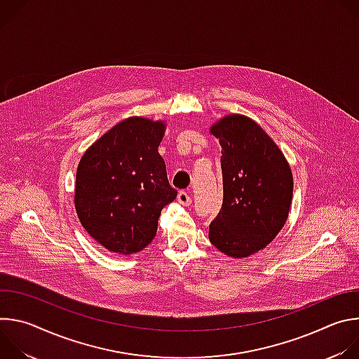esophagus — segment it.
Instances as JSON below:
<instances>
[{
    "label": "esophagus",
    "mask_w": 359,
    "mask_h": 359,
    "mask_svg": "<svg viewBox=\"0 0 359 359\" xmlns=\"http://www.w3.org/2000/svg\"><path fill=\"white\" fill-rule=\"evenodd\" d=\"M177 201L180 204H183V206H189V204H191V196L190 193L187 191H179L177 194Z\"/></svg>",
    "instance_id": "esophagus-1"
}]
</instances>
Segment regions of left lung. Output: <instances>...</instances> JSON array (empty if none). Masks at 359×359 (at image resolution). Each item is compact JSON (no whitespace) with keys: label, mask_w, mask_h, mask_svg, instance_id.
I'll return each mask as SVG.
<instances>
[{"label":"left lung","mask_w":359,"mask_h":359,"mask_svg":"<svg viewBox=\"0 0 359 359\" xmlns=\"http://www.w3.org/2000/svg\"><path fill=\"white\" fill-rule=\"evenodd\" d=\"M212 135L222 146L223 206L210 223L212 244L244 259L271 243L287 222L292 173L283 151L260 125L227 115Z\"/></svg>","instance_id":"left-lung-1"}]
</instances>
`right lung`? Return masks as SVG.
Returning <instances> with one entry per match:
<instances>
[{
    "instance_id": "add662e5",
    "label": "right lung",
    "mask_w": 359,
    "mask_h": 359,
    "mask_svg": "<svg viewBox=\"0 0 359 359\" xmlns=\"http://www.w3.org/2000/svg\"><path fill=\"white\" fill-rule=\"evenodd\" d=\"M165 129L162 121L128 118L100 136L78 165L76 215L109 251L143 250L156 236L162 209L177 196L158 151Z\"/></svg>"
}]
</instances>
